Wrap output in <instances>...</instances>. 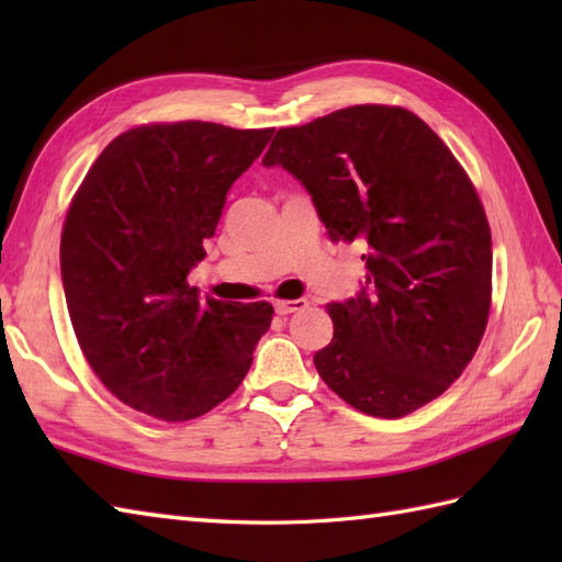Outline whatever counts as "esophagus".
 Returning <instances> with one entry per match:
<instances>
[{"mask_svg": "<svg viewBox=\"0 0 562 562\" xmlns=\"http://www.w3.org/2000/svg\"><path fill=\"white\" fill-rule=\"evenodd\" d=\"M272 306L280 316H288L294 312H302V308L308 306V302L306 300H278V302H272Z\"/></svg>", "mask_w": 562, "mask_h": 562, "instance_id": "34e87169", "label": "esophagus"}]
</instances>
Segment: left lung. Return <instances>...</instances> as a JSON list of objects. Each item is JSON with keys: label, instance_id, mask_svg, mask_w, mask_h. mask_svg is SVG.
I'll use <instances>...</instances> for the list:
<instances>
[{"label": "left lung", "instance_id": "1", "mask_svg": "<svg viewBox=\"0 0 562 562\" xmlns=\"http://www.w3.org/2000/svg\"><path fill=\"white\" fill-rule=\"evenodd\" d=\"M262 164L308 190L330 241L364 248V288L328 304L321 379L386 420L441 396L479 350L493 292L491 226L449 147L415 113L369 103L278 130Z\"/></svg>", "mask_w": 562, "mask_h": 562}]
</instances>
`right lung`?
<instances>
[{
	"label": "right lung",
	"mask_w": 562,
	"mask_h": 562,
	"mask_svg": "<svg viewBox=\"0 0 562 562\" xmlns=\"http://www.w3.org/2000/svg\"><path fill=\"white\" fill-rule=\"evenodd\" d=\"M270 137L200 121L133 127L71 200L59 241L69 318L93 372L130 408L193 420L250 369L272 306L202 302L188 272Z\"/></svg>",
	"instance_id": "add662e5"
}]
</instances>
